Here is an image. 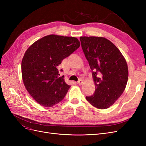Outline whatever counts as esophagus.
I'll use <instances>...</instances> for the list:
<instances>
[{"instance_id": "1", "label": "esophagus", "mask_w": 146, "mask_h": 146, "mask_svg": "<svg viewBox=\"0 0 146 146\" xmlns=\"http://www.w3.org/2000/svg\"><path fill=\"white\" fill-rule=\"evenodd\" d=\"M83 83V80H82V79H80V80L77 82V83L78 85H82Z\"/></svg>"}]
</instances>
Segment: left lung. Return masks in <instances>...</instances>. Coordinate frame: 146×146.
<instances>
[{"instance_id": "obj_1", "label": "left lung", "mask_w": 146, "mask_h": 146, "mask_svg": "<svg viewBox=\"0 0 146 146\" xmlns=\"http://www.w3.org/2000/svg\"><path fill=\"white\" fill-rule=\"evenodd\" d=\"M80 39L96 88L94 94L86 99L97 108H109L126 87L129 77L126 61L116 46L107 39L82 36Z\"/></svg>"}]
</instances>
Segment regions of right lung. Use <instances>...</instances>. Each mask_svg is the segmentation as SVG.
<instances>
[{
	"instance_id": "1",
	"label": "right lung",
	"mask_w": 146,
	"mask_h": 146,
	"mask_svg": "<svg viewBox=\"0 0 146 146\" xmlns=\"http://www.w3.org/2000/svg\"><path fill=\"white\" fill-rule=\"evenodd\" d=\"M80 46L76 38L50 35L34 42L25 52L22 77L26 90L39 104L50 107L64 99L70 86L63 76L59 77L57 68Z\"/></svg>"
}]
</instances>
